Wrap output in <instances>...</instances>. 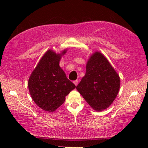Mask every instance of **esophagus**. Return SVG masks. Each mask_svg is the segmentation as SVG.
Here are the masks:
<instances>
[{"instance_id":"esophagus-1","label":"esophagus","mask_w":148,"mask_h":148,"mask_svg":"<svg viewBox=\"0 0 148 148\" xmlns=\"http://www.w3.org/2000/svg\"><path fill=\"white\" fill-rule=\"evenodd\" d=\"M74 84H75V86H77V84H78V80H77V79L75 80V81H74Z\"/></svg>"}]
</instances>
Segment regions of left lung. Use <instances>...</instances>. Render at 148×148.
<instances>
[{
    "label": "left lung",
    "mask_w": 148,
    "mask_h": 148,
    "mask_svg": "<svg viewBox=\"0 0 148 148\" xmlns=\"http://www.w3.org/2000/svg\"><path fill=\"white\" fill-rule=\"evenodd\" d=\"M119 87V75L103 55L95 52L87 61L86 73L76 89L90 106L101 112L113 102Z\"/></svg>",
    "instance_id": "obj_1"
}]
</instances>
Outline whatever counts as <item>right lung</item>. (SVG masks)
<instances>
[{"mask_svg":"<svg viewBox=\"0 0 148 148\" xmlns=\"http://www.w3.org/2000/svg\"><path fill=\"white\" fill-rule=\"evenodd\" d=\"M66 49L56 54L49 49L46 52L32 71L28 82L32 100L42 110L53 112L64 103L65 97L76 86L67 78L59 66Z\"/></svg>","mask_w":148,"mask_h":148,"instance_id":"1","label":"right lung"}]
</instances>
